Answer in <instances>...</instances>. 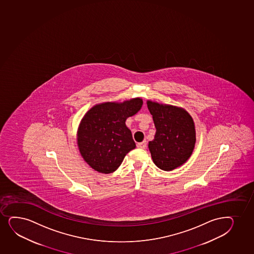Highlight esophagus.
<instances>
[{"label": "esophagus", "mask_w": 254, "mask_h": 254, "mask_svg": "<svg viewBox=\"0 0 254 254\" xmlns=\"http://www.w3.org/2000/svg\"><path fill=\"white\" fill-rule=\"evenodd\" d=\"M136 146H137L138 148H140V149L146 148V140H144V141H142V142L137 143V145H136Z\"/></svg>", "instance_id": "34e87169"}]
</instances>
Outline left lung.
Masks as SVG:
<instances>
[{
  "mask_svg": "<svg viewBox=\"0 0 254 254\" xmlns=\"http://www.w3.org/2000/svg\"><path fill=\"white\" fill-rule=\"evenodd\" d=\"M152 115L156 134L148 148L156 166L171 171L184 164L195 144V123L184 108L146 101Z\"/></svg>",
  "mask_w": 254,
  "mask_h": 254,
  "instance_id": "obj_1",
  "label": "left lung"
}]
</instances>
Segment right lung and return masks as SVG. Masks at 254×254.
<instances>
[{"label": "right lung", "mask_w": 254, "mask_h": 254, "mask_svg": "<svg viewBox=\"0 0 254 254\" xmlns=\"http://www.w3.org/2000/svg\"><path fill=\"white\" fill-rule=\"evenodd\" d=\"M142 104L140 97L122 102H102L85 113L77 130V145L83 159L95 171L114 173L126 154L135 148L126 121Z\"/></svg>", "instance_id": "obj_1"}]
</instances>
